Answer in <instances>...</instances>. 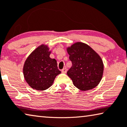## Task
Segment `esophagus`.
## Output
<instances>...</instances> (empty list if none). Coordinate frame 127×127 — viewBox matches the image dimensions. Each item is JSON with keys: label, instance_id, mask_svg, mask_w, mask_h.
Wrapping results in <instances>:
<instances>
[{"label": "esophagus", "instance_id": "1", "mask_svg": "<svg viewBox=\"0 0 127 127\" xmlns=\"http://www.w3.org/2000/svg\"><path fill=\"white\" fill-rule=\"evenodd\" d=\"M62 72L63 73H66L67 72V69L66 67H64L63 69H62Z\"/></svg>", "mask_w": 127, "mask_h": 127}]
</instances>
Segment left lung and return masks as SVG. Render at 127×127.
Instances as JSON below:
<instances>
[{
	"instance_id": "obj_1",
	"label": "left lung",
	"mask_w": 127,
	"mask_h": 127,
	"mask_svg": "<svg viewBox=\"0 0 127 127\" xmlns=\"http://www.w3.org/2000/svg\"><path fill=\"white\" fill-rule=\"evenodd\" d=\"M72 66L67 74L78 89L86 91L95 88L101 80L104 71L100 57L89 46L81 42L67 49Z\"/></svg>"
}]
</instances>
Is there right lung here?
I'll list each match as a JSON object with an SVG mask.
<instances>
[{
  "label": "right lung",
  "mask_w": 127,
  "mask_h": 127,
  "mask_svg": "<svg viewBox=\"0 0 127 127\" xmlns=\"http://www.w3.org/2000/svg\"><path fill=\"white\" fill-rule=\"evenodd\" d=\"M47 46L36 48L26 60L23 66L25 80L31 87L38 91L48 89L56 77L61 73L57 61L50 57Z\"/></svg>",
  "instance_id": "1"
}]
</instances>
